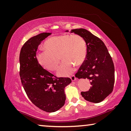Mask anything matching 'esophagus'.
Wrapping results in <instances>:
<instances>
[{"label": "esophagus", "mask_w": 131, "mask_h": 131, "mask_svg": "<svg viewBox=\"0 0 131 131\" xmlns=\"http://www.w3.org/2000/svg\"><path fill=\"white\" fill-rule=\"evenodd\" d=\"M70 79H71V80H72V81L76 80V77H75V76H74V75H73V76H71Z\"/></svg>", "instance_id": "obj_1"}]
</instances>
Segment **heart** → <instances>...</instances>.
<instances>
[{"instance_id":"1","label":"heart","mask_w":131,"mask_h":131,"mask_svg":"<svg viewBox=\"0 0 131 131\" xmlns=\"http://www.w3.org/2000/svg\"><path fill=\"white\" fill-rule=\"evenodd\" d=\"M45 50L36 54L37 62L49 71L57 69L61 58L63 61L58 71L59 76H68L75 65L80 66L87 57V46L83 37L77 34H62L52 36L44 43Z\"/></svg>"}]
</instances>
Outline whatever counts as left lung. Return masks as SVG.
I'll use <instances>...</instances> for the list:
<instances>
[{"label": "left lung", "instance_id": "1", "mask_svg": "<svg viewBox=\"0 0 131 131\" xmlns=\"http://www.w3.org/2000/svg\"><path fill=\"white\" fill-rule=\"evenodd\" d=\"M70 32L83 37L87 46V57L75 76L90 80L92 86L89 91L81 94L90 102H101L113 90L114 66L112 57L103 42L88 30L80 28Z\"/></svg>", "mask_w": 131, "mask_h": 131}]
</instances>
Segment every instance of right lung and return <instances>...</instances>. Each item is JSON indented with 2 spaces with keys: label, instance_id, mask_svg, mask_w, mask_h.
<instances>
[{
  "label": "right lung",
  "instance_id": "add662e5",
  "mask_svg": "<svg viewBox=\"0 0 131 131\" xmlns=\"http://www.w3.org/2000/svg\"><path fill=\"white\" fill-rule=\"evenodd\" d=\"M51 34L41 33L31 37L22 47L19 54V76L24 90L35 106L48 113L56 112L64 105L65 88L72 82L68 77L54 76L37 62L38 46Z\"/></svg>",
  "mask_w": 131,
  "mask_h": 131
}]
</instances>
